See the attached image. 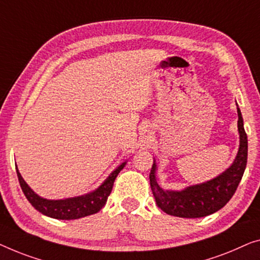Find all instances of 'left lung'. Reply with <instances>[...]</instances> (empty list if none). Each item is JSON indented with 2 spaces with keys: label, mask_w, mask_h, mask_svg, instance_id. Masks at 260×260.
I'll use <instances>...</instances> for the list:
<instances>
[{
  "label": "left lung",
  "mask_w": 260,
  "mask_h": 260,
  "mask_svg": "<svg viewBox=\"0 0 260 260\" xmlns=\"http://www.w3.org/2000/svg\"><path fill=\"white\" fill-rule=\"evenodd\" d=\"M237 113L239 133L237 155L230 167L214 179L203 183L189 185L182 190L164 189L157 183V165L154 158L153 167L149 174L150 188L157 207L162 211L182 218H201L218 211L231 200L242 180L247 162V137L238 105Z\"/></svg>",
  "instance_id": "8db88e82"
}]
</instances>
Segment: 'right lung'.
Masks as SVG:
<instances>
[{
    "instance_id": "1",
    "label": "right lung",
    "mask_w": 260,
    "mask_h": 260,
    "mask_svg": "<svg viewBox=\"0 0 260 260\" xmlns=\"http://www.w3.org/2000/svg\"><path fill=\"white\" fill-rule=\"evenodd\" d=\"M127 161H123L120 164L110 175L106 177V180L99 185L98 188L94 189L87 193L80 196L69 197V199H61V200H48L44 197H41L37 195L32 189H31L28 183L23 180L21 173L18 172L16 166V172L18 176L19 184L26 199H28L31 205L48 217L56 219H78L81 217L90 216L93 214L102 210V208L105 205L107 197L110 196L113 188V183L115 181V177L118 176L123 167H125Z\"/></svg>"
}]
</instances>
